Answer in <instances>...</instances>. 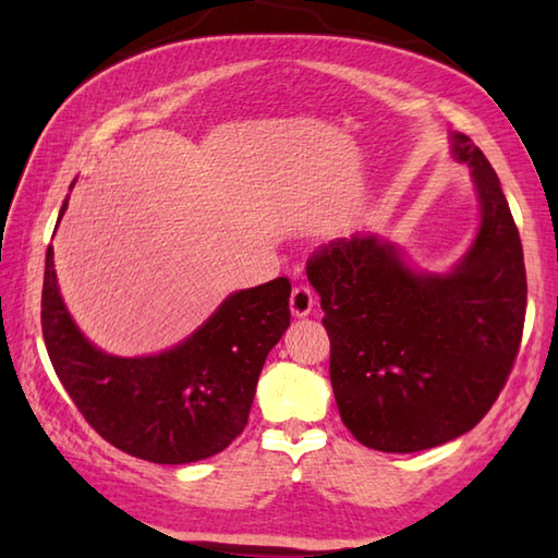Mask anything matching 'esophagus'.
Wrapping results in <instances>:
<instances>
[{
  "label": "esophagus",
  "instance_id": "esophagus-1",
  "mask_svg": "<svg viewBox=\"0 0 558 558\" xmlns=\"http://www.w3.org/2000/svg\"><path fill=\"white\" fill-rule=\"evenodd\" d=\"M290 310H292L294 316H306V314L314 310V292H312L310 286H304V282H300V286L292 288Z\"/></svg>",
  "mask_w": 558,
  "mask_h": 558
}]
</instances>
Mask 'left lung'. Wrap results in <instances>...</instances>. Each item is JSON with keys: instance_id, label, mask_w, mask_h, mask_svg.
<instances>
[{"instance_id": "left-lung-1", "label": "left lung", "mask_w": 558, "mask_h": 558, "mask_svg": "<svg viewBox=\"0 0 558 558\" xmlns=\"http://www.w3.org/2000/svg\"><path fill=\"white\" fill-rule=\"evenodd\" d=\"M453 156L472 168L482 225L448 276H420L372 234L322 244L306 260L340 420L384 453H417L480 424L523 340L527 280L511 208L465 134H453Z\"/></svg>"}]
</instances>
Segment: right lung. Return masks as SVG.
I'll return each mask as SVG.
<instances>
[{"label":"right lung","mask_w":558,"mask_h":558,"mask_svg":"<svg viewBox=\"0 0 558 558\" xmlns=\"http://www.w3.org/2000/svg\"><path fill=\"white\" fill-rule=\"evenodd\" d=\"M64 210L66 201L59 218ZM290 292L288 278L240 290L182 345L112 357L71 322L47 246L43 338L69 398L105 441L158 465H184L220 453L244 432L258 374L290 326Z\"/></svg>","instance_id":"obj_1"}]
</instances>
